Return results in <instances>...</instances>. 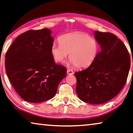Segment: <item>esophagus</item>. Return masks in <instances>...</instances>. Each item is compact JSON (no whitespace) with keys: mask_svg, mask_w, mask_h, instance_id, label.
Masks as SVG:
<instances>
[{"mask_svg":"<svg viewBox=\"0 0 133 133\" xmlns=\"http://www.w3.org/2000/svg\"><path fill=\"white\" fill-rule=\"evenodd\" d=\"M67 74H68V75H72L73 71L71 69H67Z\"/></svg>","mask_w":133,"mask_h":133,"instance_id":"34e87169","label":"esophagus"}]
</instances>
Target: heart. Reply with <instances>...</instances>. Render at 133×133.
<instances>
[{
  "label": "heart",
  "mask_w": 133,
  "mask_h": 133,
  "mask_svg": "<svg viewBox=\"0 0 133 133\" xmlns=\"http://www.w3.org/2000/svg\"><path fill=\"white\" fill-rule=\"evenodd\" d=\"M59 44H53L51 52L57 62H62L69 54L70 64L78 68L91 65L99 50L98 42L89 35L81 32L63 34L58 38Z\"/></svg>",
  "instance_id": "obj_1"
}]
</instances>
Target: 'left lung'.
<instances>
[{
    "mask_svg": "<svg viewBox=\"0 0 133 133\" xmlns=\"http://www.w3.org/2000/svg\"><path fill=\"white\" fill-rule=\"evenodd\" d=\"M101 50L88 68L75 73L76 92L81 101L102 104L118 94L126 83L130 57L126 46L110 32H94Z\"/></svg>",
    "mask_w": 133,
    "mask_h": 133,
    "instance_id": "left-lung-1",
    "label": "left lung"
}]
</instances>
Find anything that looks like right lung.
<instances>
[{"instance_id": "right-lung-1", "label": "right lung", "mask_w": 133, "mask_h": 133, "mask_svg": "<svg viewBox=\"0 0 133 133\" xmlns=\"http://www.w3.org/2000/svg\"><path fill=\"white\" fill-rule=\"evenodd\" d=\"M48 29L29 30L18 36L5 56L6 73L24 101L40 103L55 96L66 69L56 64L51 52L54 43Z\"/></svg>"}]
</instances>
